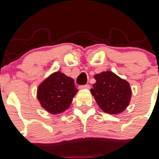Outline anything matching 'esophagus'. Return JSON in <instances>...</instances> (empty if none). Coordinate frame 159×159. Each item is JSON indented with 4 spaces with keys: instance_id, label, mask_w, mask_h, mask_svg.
<instances>
[{
    "instance_id": "obj_1",
    "label": "esophagus",
    "mask_w": 159,
    "mask_h": 159,
    "mask_svg": "<svg viewBox=\"0 0 159 159\" xmlns=\"http://www.w3.org/2000/svg\"><path fill=\"white\" fill-rule=\"evenodd\" d=\"M80 89H90V85L89 84H85V85H81L79 87Z\"/></svg>"
}]
</instances>
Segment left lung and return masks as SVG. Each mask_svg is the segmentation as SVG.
I'll return each instance as SVG.
<instances>
[{"mask_svg": "<svg viewBox=\"0 0 159 159\" xmlns=\"http://www.w3.org/2000/svg\"><path fill=\"white\" fill-rule=\"evenodd\" d=\"M94 78L96 82L93 84L91 92L99 107L111 115L123 112L131 98L129 83L108 71L96 74Z\"/></svg>", "mask_w": 159, "mask_h": 159, "instance_id": "8db88e82", "label": "left lung"}]
</instances>
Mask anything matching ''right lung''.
<instances>
[{
	"label": "right lung",
	"instance_id": "obj_1",
	"mask_svg": "<svg viewBox=\"0 0 159 159\" xmlns=\"http://www.w3.org/2000/svg\"><path fill=\"white\" fill-rule=\"evenodd\" d=\"M77 92L72 78L57 71L39 85L37 99L42 107L49 113L57 115L69 107Z\"/></svg>",
	"mask_w": 159,
	"mask_h": 159
}]
</instances>
